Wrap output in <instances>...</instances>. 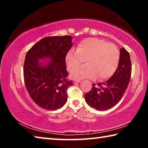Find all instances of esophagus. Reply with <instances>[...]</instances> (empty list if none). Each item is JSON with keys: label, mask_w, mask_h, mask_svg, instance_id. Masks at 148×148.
Wrapping results in <instances>:
<instances>
[{"label": "esophagus", "mask_w": 148, "mask_h": 148, "mask_svg": "<svg viewBox=\"0 0 148 148\" xmlns=\"http://www.w3.org/2000/svg\"><path fill=\"white\" fill-rule=\"evenodd\" d=\"M79 82H80V80H77V79H74L73 81V84H76L77 83H79Z\"/></svg>", "instance_id": "esophagus-1"}]
</instances>
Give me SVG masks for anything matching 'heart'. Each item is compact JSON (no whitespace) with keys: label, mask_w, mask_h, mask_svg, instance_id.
<instances>
[{"label":"heart","mask_w":148,"mask_h":148,"mask_svg":"<svg viewBox=\"0 0 148 148\" xmlns=\"http://www.w3.org/2000/svg\"><path fill=\"white\" fill-rule=\"evenodd\" d=\"M120 52L116 45L98 38H87L77 45L76 51L71 49L65 61L69 70L72 71L83 64H87L71 72L74 79L110 78L118 67Z\"/></svg>","instance_id":"1"}]
</instances>
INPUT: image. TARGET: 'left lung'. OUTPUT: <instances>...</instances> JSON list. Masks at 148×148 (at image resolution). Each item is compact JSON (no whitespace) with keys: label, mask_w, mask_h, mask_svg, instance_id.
Instances as JSON below:
<instances>
[{"label":"left lung","mask_w":148,"mask_h":148,"mask_svg":"<svg viewBox=\"0 0 148 148\" xmlns=\"http://www.w3.org/2000/svg\"><path fill=\"white\" fill-rule=\"evenodd\" d=\"M132 66L130 55L124 47L120 49L119 63L116 72L103 83L92 84V89L85 95L89 106L99 111L109 110L118 103L128 87Z\"/></svg>","instance_id":"obj_1"}]
</instances>
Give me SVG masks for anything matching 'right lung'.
I'll return each instance as SVG.
<instances>
[{
    "instance_id": "right-lung-1",
    "label": "right lung",
    "mask_w": 148,
    "mask_h": 148,
    "mask_svg": "<svg viewBox=\"0 0 148 148\" xmlns=\"http://www.w3.org/2000/svg\"><path fill=\"white\" fill-rule=\"evenodd\" d=\"M71 36H47L36 42L26 54L23 77L27 91L35 103L47 110H56L67 101L66 91L73 85L67 79L65 57L72 46ZM49 58L44 65L39 60Z\"/></svg>"
}]
</instances>
